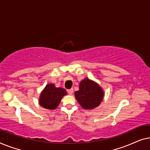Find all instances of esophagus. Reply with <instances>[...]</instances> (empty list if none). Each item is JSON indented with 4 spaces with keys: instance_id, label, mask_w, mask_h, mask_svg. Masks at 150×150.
Segmentation results:
<instances>
[{
    "instance_id": "1",
    "label": "esophagus",
    "mask_w": 150,
    "mask_h": 150,
    "mask_svg": "<svg viewBox=\"0 0 150 150\" xmlns=\"http://www.w3.org/2000/svg\"><path fill=\"white\" fill-rule=\"evenodd\" d=\"M74 92V89L71 88V89H67V93H68L69 95H71V94L73 93Z\"/></svg>"
}]
</instances>
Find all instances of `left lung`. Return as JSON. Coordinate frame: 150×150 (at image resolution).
<instances>
[{
  "label": "left lung",
  "mask_w": 150,
  "mask_h": 150,
  "mask_svg": "<svg viewBox=\"0 0 150 150\" xmlns=\"http://www.w3.org/2000/svg\"><path fill=\"white\" fill-rule=\"evenodd\" d=\"M104 93L94 82L85 79L80 83L79 90L75 92V97L85 109H91L100 105Z\"/></svg>",
  "instance_id": "left-lung-1"
}]
</instances>
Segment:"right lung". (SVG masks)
Returning a JSON list of instances; mask_svg holds the SVG:
<instances>
[{"mask_svg": "<svg viewBox=\"0 0 150 150\" xmlns=\"http://www.w3.org/2000/svg\"><path fill=\"white\" fill-rule=\"evenodd\" d=\"M66 91L60 87H55L54 84H48L41 93L40 105L47 109H55L61 99L66 95Z\"/></svg>", "mask_w": 150, "mask_h": 150, "instance_id": "obj_1", "label": "right lung"}]
</instances>
